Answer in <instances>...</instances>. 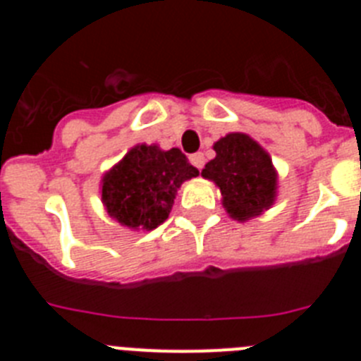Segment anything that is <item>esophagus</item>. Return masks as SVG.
I'll return each mask as SVG.
<instances>
[{
	"mask_svg": "<svg viewBox=\"0 0 361 361\" xmlns=\"http://www.w3.org/2000/svg\"><path fill=\"white\" fill-rule=\"evenodd\" d=\"M190 161H191V164L195 166L197 170H202L204 164H206V157H204L202 152L193 153V155H191V157H190Z\"/></svg>",
	"mask_w": 361,
	"mask_h": 361,
	"instance_id": "obj_1",
	"label": "esophagus"
}]
</instances>
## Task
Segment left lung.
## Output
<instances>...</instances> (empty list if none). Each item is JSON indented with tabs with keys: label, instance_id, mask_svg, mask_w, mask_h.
<instances>
[{
	"label": "left lung",
	"instance_id": "left-lung-1",
	"mask_svg": "<svg viewBox=\"0 0 361 361\" xmlns=\"http://www.w3.org/2000/svg\"><path fill=\"white\" fill-rule=\"evenodd\" d=\"M216 157L206 164L202 177L215 180L224 208L233 219L247 220L275 200L276 173L260 145L245 133H229L215 142Z\"/></svg>",
	"mask_w": 361,
	"mask_h": 361
}]
</instances>
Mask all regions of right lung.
I'll use <instances>...</instances> for the list:
<instances>
[{"label": "right lung", "mask_w": 361, "mask_h": 361, "mask_svg": "<svg viewBox=\"0 0 361 361\" xmlns=\"http://www.w3.org/2000/svg\"><path fill=\"white\" fill-rule=\"evenodd\" d=\"M197 175L178 148L139 145L103 177V202L123 226L149 231L168 219L180 184Z\"/></svg>", "instance_id": "add662e5"}]
</instances>
